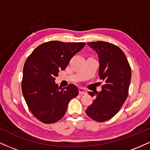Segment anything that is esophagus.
<instances>
[{
	"mask_svg": "<svg viewBox=\"0 0 150 150\" xmlns=\"http://www.w3.org/2000/svg\"><path fill=\"white\" fill-rule=\"evenodd\" d=\"M79 93H80V94H81V95H82V94H87V91L83 88H79Z\"/></svg>",
	"mask_w": 150,
	"mask_h": 150,
	"instance_id": "esophagus-1",
	"label": "esophagus"
}]
</instances>
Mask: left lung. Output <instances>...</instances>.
I'll use <instances>...</instances> for the list:
<instances>
[{
    "instance_id": "1",
    "label": "left lung",
    "mask_w": 150,
    "mask_h": 150,
    "mask_svg": "<svg viewBox=\"0 0 150 150\" xmlns=\"http://www.w3.org/2000/svg\"><path fill=\"white\" fill-rule=\"evenodd\" d=\"M87 44L97 53L99 75L105 84L101 92H88L94 99L85 112L92 119L104 122L118 112L128 97L131 68L125 53L114 44L102 41Z\"/></svg>"
}]
</instances>
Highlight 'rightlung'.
Returning <instances> with one entry per match:
<instances>
[{"label": "right lung", "mask_w": 150, "mask_h": 150, "mask_svg": "<svg viewBox=\"0 0 150 150\" xmlns=\"http://www.w3.org/2000/svg\"><path fill=\"white\" fill-rule=\"evenodd\" d=\"M85 46L83 42L51 41L39 45L27 58L23 68L22 94L29 109L40 121L53 123L61 119L70 99L78 95L75 85L63 89L55 80Z\"/></svg>", "instance_id": "1"}]
</instances>
